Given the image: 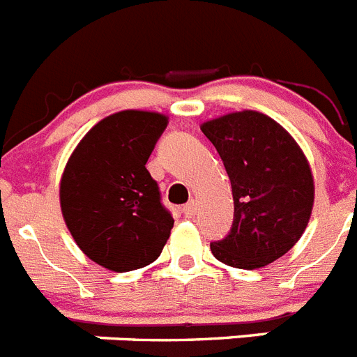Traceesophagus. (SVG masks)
<instances>
[{
	"mask_svg": "<svg viewBox=\"0 0 357 357\" xmlns=\"http://www.w3.org/2000/svg\"><path fill=\"white\" fill-rule=\"evenodd\" d=\"M197 212V203L196 201H188L185 206H183V215L185 217H194Z\"/></svg>",
	"mask_w": 357,
	"mask_h": 357,
	"instance_id": "34e87169",
	"label": "esophagus"
}]
</instances>
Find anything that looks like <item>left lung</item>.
I'll return each instance as SVG.
<instances>
[{
  "label": "left lung",
  "instance_id": "left-lung-1",
  "mask_svg": "<svg viewBox=\"0 0 357 357\" xmlns=\"http://www.w3.org/2000/svg\"><path fill=\"white\" fill-rule=\"evenodd\" d=\"M201 131L221 156L234 194V222L210 243L213 257L241 269L271 264L296 244L311 217L314 183L302 149L257 111L210 120Z\"/></svg>",
  "mask_w": 357,
  "mask_h": 357
}]
</instances>
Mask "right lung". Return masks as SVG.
I'll return each instance as SVG.
<instances>
[{
  "label": "right lung",
  "mask_w": 357,
  "mask_h": 357,
  "mask_svg": "<svg viewBox=\"0 0 357 357\" xmlns=\"http://www.w3.org/2000/svg\"><path fill=\"white\" fill-rule=\"evenodd\" d=\"M167 116L120 111L80 140L61 179V210L77 246L111 271H132L160 257L174 219L145 169Z\"/></svg>",
  "instance_id": "right-lung-1"
}]
</instances>
